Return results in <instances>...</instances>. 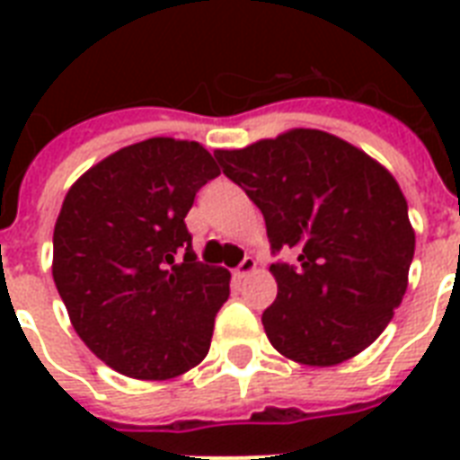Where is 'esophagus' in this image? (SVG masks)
<instances>
[{
  "instance_id": "34e87169",
  "label": "esophagus",
  "mask_w": 460,
  "mask_h": 460,
  "mask_svg": "<svg viewBox=\"0 0 460 460\" xmlns=\"http://www.w3.org/2000/svg\"><path fill=\"white\" fill-rule=\"evenodd\" d=\"M255 267H258L255 258H245L243 262H241V265H238L236 270H234V277H236V279H245L248 274L255 272Z\"/></svg>"
}]
</instances>
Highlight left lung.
Masks as SVG:
<instances>
[{"instance_id":"obj_1","label":"left lung","mask_w":460,"mask_h":460,"mask_svg":"<svg viewBox=\"0 0 460 460\" xmlns=\"http://www.w3.org/2000/svg\"><path fill=\"white\" fill-rule=\"evenodd\" d=\"M217 162L260 208L277 262L265 334L288 360L332 367L377 339L408 288L415 231L377 159L317 128H291Z\"/></svg>"}]
</instances>
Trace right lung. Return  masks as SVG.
Segmentation results:
<instances>
[{
    "instance_id": "right-lung-1",
    "label": "right lung",
    "mask_w": 460,
    "mask_h": 460,
    "mask_svg": "<svg viewBox=\"0 0 460 460\" xmlns=\"http://www.w3.org/2000/svg\"><path fill=\"white\" fill-rule=\"evenodd\" d=\"M215 176L200 143L147 138L90 166L64 198L54 284L75 334L126 377H179L208 356L231 274L198 262L183 219Z\"/></svg>"
}]
</instances>
